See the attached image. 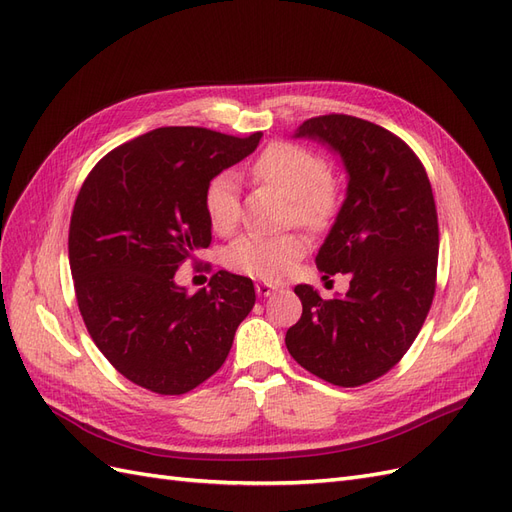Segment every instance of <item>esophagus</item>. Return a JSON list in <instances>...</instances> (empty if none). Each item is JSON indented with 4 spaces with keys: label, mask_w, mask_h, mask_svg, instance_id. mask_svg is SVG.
Listing matches in <instances>:
<instances>
[{
    "label": "esophagus",
    "mask_w": 512,
    "mask_h": 512,
    "mask_svg": "<svg viewBox=\"0 0 512 512\" xmlns=\"http://www.w3.org/2000/svg\"><path fill=\"white\" fill-rule=\"evenodd\" d=\"M277 286L275 284H269V282H256V294L258 297H269L271 292H275Z\"/></svg>",
    "instance_id": "obj_1"
}]
</instances>
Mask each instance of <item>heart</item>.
Instances as JSON below:
<instances>
[{
  "instance_id": "obj_1",
  "label": "heart",
  "mask_w": 512,
  "mask_h": 512,
  "mask_svg": "<svg viewBox=\"0 0 512 512\" xmlns=\"http://www.w3.org/2000/svg\"><path fill=\"white\" fill-rule=\"evenodd\" d=\"M254 175L290 198L294 220L307 228H324L337 213L339 188L327 177V164L314 151L294 143H273L254 162ZM205 213L211 228L228 235L239 224V177L232 170L215 175L205 190ZM305 252L303 237L243 235L224 254L237 273L258 280H280Z\"/></svg>"
}]
</instances>
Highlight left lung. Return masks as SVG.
I'll return each instance as SVG.
<instances>
[{"label":"left lung","mask_w":512,"mask_h":512,"mask_svg":"<svg viewBox=\"0 0 512 512\" xmlns=\"http://www.w3.org/2000/svg\"><path fill=\"white\" fill-rule=\"evenodd\" d=\"M294 138L339 153L348 173L344 205L316 256L324 277L350 275L346 297L324 301L294 288L301 320L286 348L335 386H361L399 363L421 331L436 292L438 213L416 153L393 132L350 115L303 121Z\"/></svg>","instance_id":"left-lung-1"}]
</instances>
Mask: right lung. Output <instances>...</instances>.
<instances>
[{
  "label": "right lung",
  "mask_w": 512,
  "mask_h": 512,
  "mask_svg": "<svg viewBox=\"0 0 512 512\" xmlns=\"http://www.w3.org/2000/svg\"><path fill=\"white\" fill-rule=\"evenodd\" d=\"M194 126L151 130L113 149L76 196L68 256L85 327L121 376L160 395L211 378L252 312L250 277L218 271L188 294L185 258L211 243L205 190L260 143Z\"/></svg>",
  "instance_id": "1"
}]
</instances>
